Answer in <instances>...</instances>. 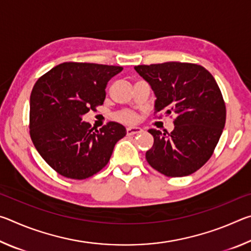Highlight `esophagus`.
I'll return each mask as SVG.
<instances>
[{"instance_id":"esophagus-1","label":"esophagus","mask_w":251,"mask_h":251,"mask_svg":"<svg viewBox=\"0 0 251 251\" xmlns=\"http://www.w3.org/2000/svg\"><path fill=\"white\" fill-rule=\"evenodd\" d=\"M141 133H143V129L138 126H133L127 128V135H135V134H141Z\"/></svg>"}]
</instances>
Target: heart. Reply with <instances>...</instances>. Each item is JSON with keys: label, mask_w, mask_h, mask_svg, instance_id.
<instances>
[{"label": "heart", "mask_w": 251, "mask_h": 251, "mask_svg": "<svg viewBox=\"0 0 251 251\" xmlns=\"http://www.w3.org/2000/svg\"><path fill=\"white\" fill-rule=\"evenodd\" d=\"M118 120L126 123H134L136 121V115L130 112H123L118 115Z\"/></svg>", "instance_id": "1"}]
</instances>
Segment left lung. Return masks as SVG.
I'll list each match as a JSON object with an SVG mask.
<instances>
[{"instance_id":"left-lung-1","label":"left lung","mask_w":251,"mask_h":251,"mask_svg":"<svg viewBox=\"0 0 251 251\" xmlns=\"http://www.w3.org/2000/svg\"><path fill=\"white\" fill-rule=\"evenodd\" d=\"M134 69L154 92L155 113L176 115L171 134L148 130L154 137V145L146 151L148 164L168 177L198 171L211 157L226 123V106L214 76L192 63L167 62Z\"/></svg>"}]
</instances>
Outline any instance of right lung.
Here are the masks:
<instances>
[{"instance_id": "obj_1", "label": "right lung", "mask_w": 251, "mask_h": 251, "mask_svg": "<svg viewBox=\"0 0 251 251\" xmlns=\"http://www.w3.org/2000/svg\"><path fill=\"white\" fill-rule=\"evenodd\" d=\"M123 67L66 62L34 85L29 97V135L36 151L59 175L85 179L107 165L116 143L126 135L120 123L100 130L83 116L104 103L106 85Z\"/></svg>"}]
</instances>
